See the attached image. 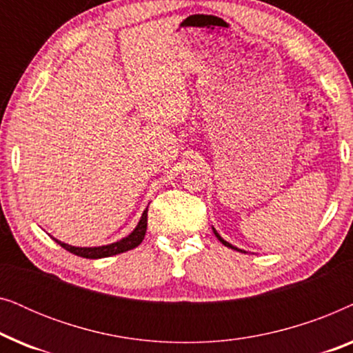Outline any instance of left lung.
<instances>
[{"mask_svg":"<svg viewBox=\"0 0 353 353\" xmlns=\"http://www.w3.org/2000/svg\"><path fill=\"white\" fill-rule=\"evenodd\" d=\"M212 230H214V234L216 236V239H219V241H220V243H221V244H223V245H226V248H230V249H234V250H238V252H244V250H241V249H238V248H234V245H233V244L226 243V241H225L223 238H221V236H220L219 233H216V230H215V228H212Z\"/></svg>","mask_w":353,"mask_h":353,"instance_id":"8db88e82","label":"left lung"}]
</instances>
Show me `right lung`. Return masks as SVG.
I'll return each instance as SVG.
<instances>
[{
    "label": "right lung",
    "mask_w": 353,
    "mask_h": 353,
    "mask_svg": "<svg viewBox=\"0 0 353 353\" xmlns=\"http://www.w3.org/2000/svg\"><path fill=\"white\" fill-rule=\"evenodd\" d=\"M146 228H148V209L143 212L141 219H139L137 228H134L132 233H130L127 238H122L117 243L108 244V245H99V248H75V245H69L65 243H61L59 239H54L61 248H64L65 250H69L70 254L79 255V257L83 259H104V257H110V255H117L122 252H127L130 249L138 248L141 244V241L144 239V234H146Z\"/></svg>",
    "instance_id": "right-lung-1"
}]
</instances>
